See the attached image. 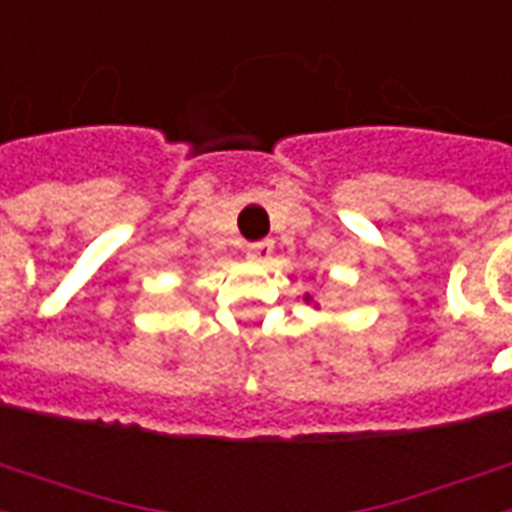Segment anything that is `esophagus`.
<instances>
[{
	"mask_svg": "<svg viewBox=\"0 0 512 512\" xmlns=\"http://www.w3.org/2000/svg\"><path fill=\"white\" fill-rule=\"evenodd\" d=\"M270 259V245L267 242H256L248 248V262H267Z\"/></svg>",
	"mask_w": 512,
	"mask_h": 512,
	"instance_id": "obj_1",
	"label": "esophagus"
}]
</instances>
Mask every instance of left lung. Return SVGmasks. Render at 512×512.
<instances>
[{
	"label": "left lung",
	"instance_id": "1",
	"mask_svg": "<svg viewBox=\"0 0 512 512\" xmlns=\"http://www.w3.org/2000/svg\"><path fill=\"white\" fill-rule=\"evenodd\" d=\"M306 303H311V306L317 308V303H314V300H311V295H306Z\"/></svg>",
	"mask_w": 512,
	"mask_h": 512
}]
</instances>
